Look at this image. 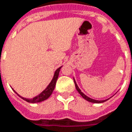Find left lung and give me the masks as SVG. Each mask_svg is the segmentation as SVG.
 <instances>
[{
  "label": "left lung",
  "mask_w": 132,
  "mask_h": 132,
  "mask_svg": "<svg viewBox=\"0 0 132 132\" xmlns=\"http://www.w3.org/2000/svg\"><path fill=\"white\" fill-rule=\"evenodd\" d=\"M74 80V83H75V86H76V88L77 89V91L79 92V93L82 96V98H84L85 100H87V101H89V102H92V103H97V104H99V103H103V102H105L106 101H107L108 99H106V100H104V101H97V100H94V99L90 98H89L87 97L86 95H84L81 91V89L79 88V87H78V85L76 84V81H75V79H73Z\"/></svg>",
  "instance_id": "left-lung-1"
}]
</instances>
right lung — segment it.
Here are the masks:
<instances>
[{"instance_id": "right-lung-1", "label": "right lung", "mask_w": 132, "mask_h": 132, "mask_svg": "<svg viewBox=\"0 0 132 132\" xmlns=\"http://www.w3.org/2000/svg\"><path fill=\"white\" fill-rule=\"evenodd\" d=\"M60 69H61V67L59 68L56 71H55V73H54V76H53V78L52 79V81H51V83L48 84V86L47 87V88L45 89V90H43L41 93L39 94V95L34 97L33 98L31 99H28V98H24L23 97L20 96V98H22L23 100H25L26 101H27L28 103H32V104H34V103H39V102H41V101H43L45 100L48 99L51 95L53 93V89L55 88V86H56V81H57V79H58L59 73V71H60Z\"/></svg>"}]
</instances>
